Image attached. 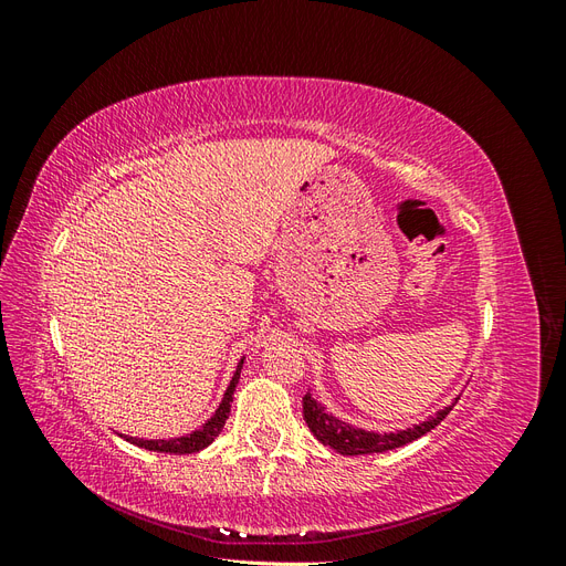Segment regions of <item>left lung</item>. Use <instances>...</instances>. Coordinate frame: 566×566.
<instances>
[{
    "instance_id": "8db88e82",
    "label": "left lung",
    "mask_w": 566,
    "mask_h": 566,
    "mask_svg": "<svg viewBox=\"0 0 566 566\" xmlns=\"http://www.w3.org/2000/svg\"><path fill=\"white\" fill-rule=\"evenodd\" d=\"M458 399L451 406L437 410L432 418H427L420 424L406 427V430H397V432L378 434V432H366V430H361V427H354L345 420H339L333 413H325L323 406L316 399H312V394H304V420H306V424H310L312 434L323 443V447H331L333 451H337L342 455L385 453L391 449L406 447V443L416 441L422 434L434 430V427L451 413Z\"/></svg>"
}]
</instances>
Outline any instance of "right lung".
Here are the masks:
<instances>
[{
	"label": "right lung",
	"mask_w": 566,
	"mask_h": 566,
	"mask_svg": "<svg viewBox=\"0 0 566 566\" xmlns=\"http://www.w3.org/2000/svg\"><path fill=\"white\" fill-rule=\"evenodd\" d=\"M243 361L245 358H241V364H238L233 378L224 391V399H221L219 408L214 410V416L205 422L200 430L186 434V437H177V439H136V437H125L129 443H134V447H142L146 451H158V453H177V455H184V453H198L202 451L205 447H210V443L219 437L221 427H224L229 413H231V401H233V391H235V385L238 380H241V370H243Z\"/></svg>",
	"instance_id": "1"
}]
</instances>
